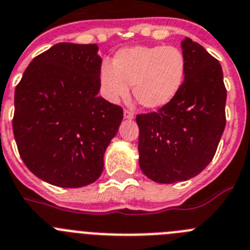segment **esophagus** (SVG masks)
I'll use <instances>...</instances> for the list:
<instances>
[{"label":"esophagus","mask_w":250,"mask_h":250,"mask_svg":"<svg viewBox=\"0 0 250 250\" xmlns=\"http://www.w3.org/2000/svg\"><path fill=\"white\" fill-rule=\"evenodd\" d=\"M123 117H125V120H133L134 114L130 111H127V109H125V111L123 112Z\"/></svg>","instance_id":"34e87169"}]
</instances>
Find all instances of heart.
<instances>
[{
	"label": "heart",
	"mask_w": 250,
	"mask_h": 250,
	"mask_svg": "<svg viewBox=\"0 0 250 250\" xmlns=\"http://www.w3.org/2000/svg\"><path fill=\"white\" fill-rule=\"evenodd\" d=\"M111 66L104 62L100 82L107 100L125 98L129 86L133 97L146 109L164 107L177 96L186 77V56L173 46H133L120 49Z\"/></svg>",
	"instance_id": "1"
}]
</instances>
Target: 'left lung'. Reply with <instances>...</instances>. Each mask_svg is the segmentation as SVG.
Returning <instances> with one entry per match:
<instances>
[{
    "label": "left lung",
    "instance_id": "1",
    "mask_svg": "<svg viewBox=\"0 0 250 250\" xmlns=\"http://www.w3.org/2000/svg\"><path fill=\"white\" fill-rule=\"evenodd\" d=\"M181 47L187 69L177 96L157 112L136 118L139 167L157 183L188 181L199 174L212 162L226 127L222 66L190 38Z\"/></svg>",
    "mask_w": 250,
    "mask_h": 250
}]
</instances>
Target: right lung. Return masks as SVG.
I'll use <instances>...</instances> for the list:
<instances>
[{
  "mask_svg": "<svg viewBox=\"0 0 250 250\" xmlns=\"http://www.w3.org/2000/svg\"><path fill=\"white\" fill-rule=\"evenodd\" d=\"M97 44L62 42L41 53L15 91L13 134L26 167L42 181L80 188L100 178L123 109L100 97Z\"/></svg>",
  "mask_w": 250,
  "mask_h": 250,
  "instance_id": "add662e5",
  "label": "right lung"
}]
</instances>
